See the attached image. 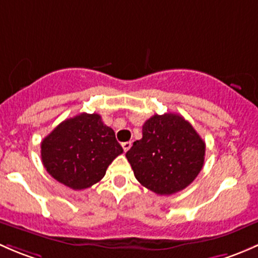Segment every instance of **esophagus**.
Masks as SVG:
<instances>
[{
	"instance_id": "obj_1",
	"label": "esophagus",
	"mask_w": 258,
	"mask_h": 258,
	"mask_svg": "<svg viewBox=\"0 0 258 258\" xmlns=\"http://www.w3.org/2000/svg\"><path fill=\"white\" fill-rule=\"evenodd\" d=\"M121 147H123L124 151H128L129 149L132 148V142H125V143H123V144H121Z\"/></svg>"
}]
</instances>
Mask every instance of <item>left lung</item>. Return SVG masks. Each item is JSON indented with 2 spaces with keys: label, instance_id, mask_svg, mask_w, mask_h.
I'll return each instance as SVG.
<instances>
[{
  "label": "left lung",
  "instance_id": "8db88e82",
  "mask_svg": "<svg viewBox=\"0 0 258 258\" xmlns=\"http://www.w3.org/2000/svg\"><path fill=\"white\" fill-rule=\"evenodd\" d=\"M138 181L158 195L181 191L195 180L205 160V142L181 115H153L143 138L126 151Z\"/></svg>",
  "mask_w": 258,
  "mask_h": 258
}]
</instances>
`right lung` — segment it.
<instances>
[{
	"mask_svg": "<svg viewBox=\"0 0 258 258\" xmlns=\"http://www.w3.org/2000/svg\"><path fill=\"white\" fill-rule=\"evenodd\" d=\"M121 153L114 130L95 113L66 119L41 143L42 163L48 174L73 190L100 181Z\"/></svg>",
	"mask_w": 258,
	"mask_h": 258,
	"instance_id": "add662e5",
	"label": "right lung"
}]
</instances>
